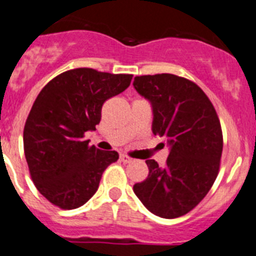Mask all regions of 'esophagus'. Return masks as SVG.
Masks as SVG:
<instances>
[{
    "label": "esophagus",
    "instance_id": "obj_1",
    "mask_svg": "<svg viewBox=\"0 0 256 256\" xmlns=\"http://www.w3.org/2000/svg\"><path fill=\"white\" fill-rule=\"evenodd\" d=\"M120 160H121L122 162H124V164H128V162H132V158H128V154H121V156H120Z\"/></svg>",
    "mask_w": 256,
    "mask_h": 256
}]
</instances>
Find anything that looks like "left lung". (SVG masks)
I'll list each match as a JSON object with an SVG mask.
<instances>
[{
	"label": "left lung",
	"mask_w": 256,
	"mask_h": 256,
	"mask_svg": "<svg viewBox=\"0 0 256 256\" xmlns=\"http://www.w3.org/2000/svg\"><path fill=\"white\" fill-rule=\"evenodd\" d=\"M134 88L150 102L152 132L166 139L165 166L146 160L150 173L134 192L148 211L162 218L190 212L218 177L222 132L214 105L200 87L173 74L135 76Z\"/></svg>",
	"instance_id": "1"
}]
</instances>
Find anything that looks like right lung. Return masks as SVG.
<instances>
[{
  "instance_id": "1",
  "label": "right lung",
  "mask_w": 256,
  "mask_h": 256,
  "mask_svg": "<svg viewBox=\"0 0 256 256\" xmlns=\"http://www.w3.org/2000/svg\"><path fill=\"white\" fill-rule=\"evenodd\" d=\"M132 75L74 68L52 79L36 98L23 132L32 181L50 203L74 210L98 188L102 172L118 160L116 151L90 147L108 98L124 92Z\"/></svg>"
}]
</instances>
